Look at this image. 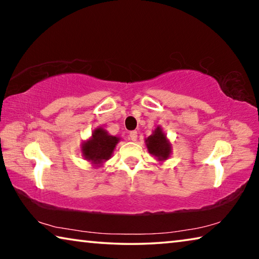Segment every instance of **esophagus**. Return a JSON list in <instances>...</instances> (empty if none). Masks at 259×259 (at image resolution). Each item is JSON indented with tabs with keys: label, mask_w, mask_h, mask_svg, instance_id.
<instances>
[{
	"label": "esophagus",
	"mask_w": 259,
	"mask_h": 259,
	"mask_svg": "<svg viewBox=\"0 0 259 259\" xmlns=\"http://www.w3.org/2000/svg\"><path fill=\"white\" fill-rule=\"evenodd\" d=\"M137 137H138V134H137V131H130V134H129V138L133 140V142H136V140H137Z\"/></svg>",
	"instance_id": "obj_1"
}]
</instances>
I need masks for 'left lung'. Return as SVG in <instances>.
<instances>
[{
    "mask_svg": "<svg viewBox=\"0 0 259 259\" xmlns=\"http://www.w3.org/2000/svg\"><path fill=\"white\" fill-rule=\"evenodd\" d=\"M145 143L148 152L152 155H154L159 161H164L170 156V153H171V144L166 139V136L162 131L161 126H157L153 131V134L150 137L145 139Z\"/></svg>",
    "mask_w": 259,
    "mask_h": 259,
    "instance_id": "8db88e82",
    "label": "left lung"
}]
</instances>
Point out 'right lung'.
<instances>
[{
  "instance_id": "right-lung-1",
  "label": "right lung",
  "mask_w": 259,
  "mask_h": 259,
  "mask_svg": "<svg viewBox=\"0 0 259 259\" xmlns=\"http://www.w3.org/2000/svg\"><path fill=\"white\" fill-rule=\"evenodd\" d=\"M119 142V137L108 135L107 131L103 128H97L94 130L90 139L82 143V155L93 164L100 165L105 161L109 160Z\"/></svg>"
}]
</instances>
